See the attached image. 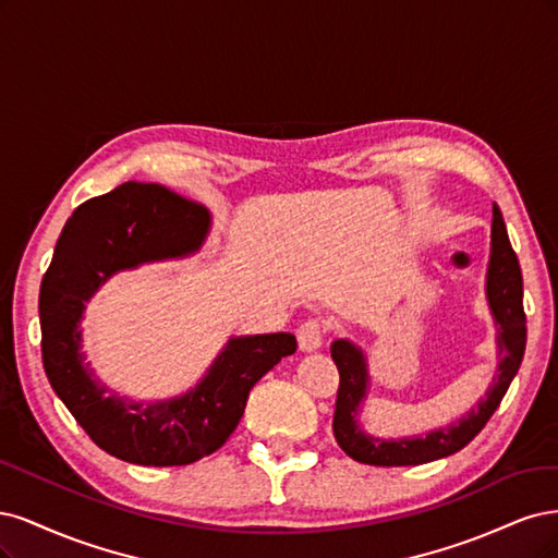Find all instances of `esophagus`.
<instances>
[{"mask_svg":"<svg viewBox=\"0 0 558 558\" xmlns=\"http://www.w3.org/2000/svg\"><path fill=\"white\" fill-rule=\"evenodd\" d=\"M296 338H299V348L303 352H315V350L322 348V338H325V327H322L317 319H308V322H303V325L299 327Z\"/></svg>","mask_w":558,"mask_h":558,"instance_id":"obj_1","label":"esophagus"}]
</instances>
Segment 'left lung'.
<instances>
[{"label":"left lung","instance_id":"obj_1","mask_svg":"<svg viewBox=\"0 0 558 558\" xmlns=\"http://www.w3.org/2000/svg\"><path fill=\"white\" fill-rule=\"evenodd\" d=\"M489 313L496 327V373L484 397L457 422L430 428L426 436L380 438L362 424V410L371 391L368 359L364 350L348 338L331 343V356L340 373L338 399L333 412V436L340 449L359 463L368 465H420L445 459L469 445L482 426L489 422L494 410L514 380L526 350V315H524V282L514 250L508 239L500 208L494 204L492 220V253L484 280Z\"/></svg>","mask_w":558,"mask_h":558}]
</instances>
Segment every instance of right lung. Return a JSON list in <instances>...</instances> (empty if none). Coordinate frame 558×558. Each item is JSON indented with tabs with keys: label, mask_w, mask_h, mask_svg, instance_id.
I'll return each mask as SVG.
<instances>
[{
	"label": "right lung",
	"mask_w": 558,
	"mask_h": 558,
	"mask_svg": "<svg viewBox=\"0 0 558 558\" xmlns=\"http://www.w3.org/2000/svg\"><path fill=\"white\" fill-rule=\"evenodd\" d=\"M210 213L155 183H124L66 220L41 282L44 368L62 403L104 452L138 465H187L220 449L262 375L296 352L292 333L231 336L181 397L134 401L85 362V303L120 271L199 253Z\"/></svg>",
	"instance_id": "right-lung-1"
}]
</instances>
